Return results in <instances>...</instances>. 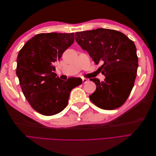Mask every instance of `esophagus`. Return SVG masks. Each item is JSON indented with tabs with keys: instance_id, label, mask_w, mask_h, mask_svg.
<instances>
[{
	"instance_id": "34e87169",
	"label": "esophagus",
	"mask_w": 156,
	"mask_h": 156,
	"mask_svg": "<svg viewBox=\"0 0 156 156\" xmlns=\"http://www.w3.org/2000/svg\"><path fill=\"white\" fill-rule=\"evenodd\" d=\"M82 80H83V83H87L88 81V79H86V78H83Z\"/></svg>"
}]
</instances>
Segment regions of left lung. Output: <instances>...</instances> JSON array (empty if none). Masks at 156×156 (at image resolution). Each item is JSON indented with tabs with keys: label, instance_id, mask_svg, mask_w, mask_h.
Segmentation results:
<instances>
[{
	"label": "left lung",
	"instance_id": "left-lung-1",
	"mask_svg": "<svg viewBox=\"0 0 156 156\" xmlns=\"http://www.w3.org/2000/svg\"><path fill=\"white\" fill-rule=\"evenodd\" d=\"M75 39L96 64L103 63L98 69L105 79L102 82L90 79L96 90L89 96L90 100L103 109L122 106L134 86L139 66L133 41L119 31L102 28L77 32Z\"/></svg>",
	"mask_w": 156,
	"mask_h": 156
}]
</instances>
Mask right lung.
<instances>
[{"label":"right lung","mask_w":156,"mask_h":156,"mask_svg":"<svg viewBox=\"0 0 156 156\" xmlns=\"http://www.w3.org/2000/svg\"><path fill=\"white\" fill-rule=\"evenodd\" d=\"M74 41V33H41L19 52L16 74L23 94L40 114L52 116L67 106L69 94L78 85L59 79L54 64ZM82 83L78 84L79 85Z\"/></svg>","instance_id":"add662e5"}]
</instances>
